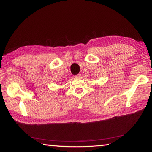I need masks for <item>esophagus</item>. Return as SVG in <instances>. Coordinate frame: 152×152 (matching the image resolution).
Segmentation results:
<instances>
[{
  "mask_svg": "<svg viewBox=\"0 0 152 152\" xmlns=\"http://www.w3.org/2000/svg\"><path fill=\"white\" fill-rule=\"evenodd\" d=\"M80 76H81V74H78V75L75 76V77H76V78H80Z\"/></svg>",
  "mask_w": 152,
  "mask_h": 152,
  "instance_id": "esophagus-1",
  "label": "esophagus"
}]
</instances>
